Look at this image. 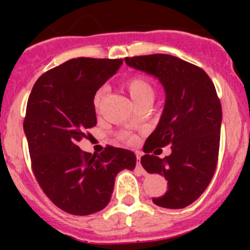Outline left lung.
I'll use <instances>...</instances> for the list:
<instances>
[{
	"instance_id": "obj_1",
	"label": "left lung",
	"mask_w": 250,
	"mask_h": 250,
	"mask_svg": "<svg viewBox=\"0 0 250 250\" xmlns=\"http://www.w3.org/2000/svg\"><path fill=\"white\" fill-rule=\"evenodd\" d=\"M105 62L79 57L51 68L35 83L26 107L23 130L35 178L48 199L72 215L103 210L115 176L136 164L130 150L95 145L83 151L79 146L89 139L86 130L96 125V91L114 75Z\"/></svg>"
}]
</instances>
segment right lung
Returning <instances> with one entry per match:
<instances>
[{
  "label": "right lung",
  "mask_w": 250,
  "mask_h": 250,
  "mask_svg": "<svg viewBox=\"0 0 250 250\" xmlns=\"http://www.w3.org/2000/svg\"><path fill=\"white\" fill-rule=\"evenodd\" d=\"M126 63L158 77L167 92L158 127L143 147L141 165L167 180V193L154 198V204L182 209L204 193L215 173L222 124L219 98L204 70L171 55L135 56Z\"/></svg>",
  "instance_id": "add662e5"
}]
</instances>
